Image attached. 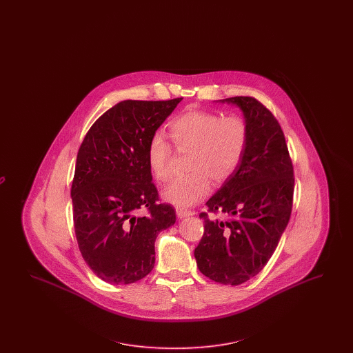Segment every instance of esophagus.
Wrapping results in <instances>:
<instances>
[{"mask_svg":"<svg viewBox=\"0 0 353 353\" xmlns=\"http://www.w3.org/2000/svg\"><path fill=\"white\" fill-rule=\"evenodd\" d=\"M176 214H177L179 219H186V217L193 216L194 213H193L192 210H186V209H183V208H177V209H176Z\"/></svg>","mask_w":353,"mask_h":353,"instance_id":"34e87169","label":"esophagus"}]
</instances>
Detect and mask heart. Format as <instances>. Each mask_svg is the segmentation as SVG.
<instances>
[{
  "label": "heart",
  "instance_id": "heart-1",
  "mask_svg": "<svg viewBox=\"0 0 353 353\" xmlns=\"http://www.w3.org/2000/svg\"><path fill=\"white\" fill-rule=\"evenodd\" d=\"M170 136L179 150H190L189 174L173 179L164 186V201L177 208H189L210 192V179L223 183L239 167L249 141L246 120L236 115L189 110L169 124ZM172 147L163 132L152 134L147 148V164L157 181L168 177Z\"/></svg>",
  "mask_w": 353,
  "mask_h": 353
}]
</instances>
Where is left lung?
<instances>
[{
	"instance_id": "obj_1",
	"label": "left lung",
	"mask_w": 353,
	"mask_h": 353,
	"mask_svg": "<svg viewBox=\"0 0 353 353\" xmlns=\"http://www.w3.org/2000/svg\"><path fill=\"white\" fill-rule=\"evenodd\" d=\"M236 105L248 123L243 159L206 202L205 230L194 249L197 268L209 279L238 285L255 276L275 252L291 216L294 169L285 134L274 115L256 99L234 97L219 101Z\"/></svg>"
}]
</instances>
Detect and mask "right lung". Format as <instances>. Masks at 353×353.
<instances>
[{
	"mask_svg": "<svg viewBox=\"0 0 353 353\" xmlns=\"http://www.w3.org/2000/svg\"><path fill=\"white\" fill-rule=\"evenodd\" d=\"M181 101H120L84 136L71 186L74 229L85 263L104 282L147 276L156 236L176 222L174 209L157 202L147 148Z\"/></svg>",
	"mask_w": 353,
	"mask_h": 353,
	"instance_id": "right-lung-1",
	"label": "right lung"
}]
</instances>
